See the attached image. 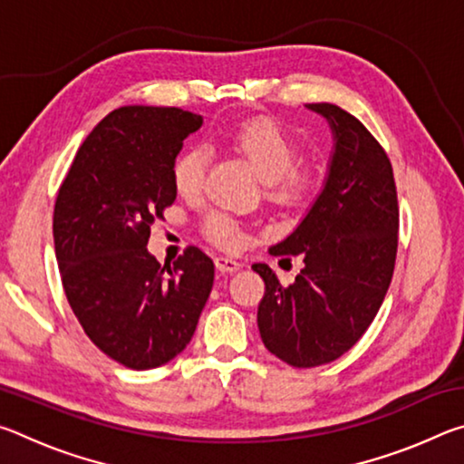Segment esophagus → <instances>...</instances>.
I'll return each instance as SVG.
<instances>
[{"label":"esophagus","mask_w":464,"mask_h":464,"mask_svg":"<svg viewBox=\"0 0 464 464\" xmlns=\"http://www.w3.org/2000/svg\"><path fill=\"white\" fill-rule=\"evenodd\" d=\"M215 266H217V270L223 274H233L241 268V264L237 260H233V257H217Z\"/></svg>","instance_id":"34e87169"}]
</instances>
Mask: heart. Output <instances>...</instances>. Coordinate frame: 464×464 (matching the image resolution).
<instances>
[{"label":"heart","mask_w":464,"mask_h":464,"mask_svg":"<svg viewBox=\"0 0 464 464\" xmlns=\"http://www.w3.org/2000/svg\"><path fill=\"white\" fill-rule=\"evenodd\" d=\"M231 147L237 151L260 182L268 184L270 198L282 204H301L309 200L317 188V169L313 166H295L298 157L296 140L268 119H257L241 124L229 137ZM207 176V155L202 149H188L174 163L176 190L194 198L202 192ZM204 231L217 246L237 247L241 231L231 217L213 213L204 221Z\"/></svg>","instance_id":"obj_1"}]
</instances>
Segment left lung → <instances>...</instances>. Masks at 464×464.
Returning a JSON list of instances; mask_svg holds the SVG:
<instances>
[{
  "mask_svg": "<svg viewBox=\"0 0 464 464\" xmlns=\"http://www.w3.org/2000/svg\"><path fill=\"white\" fill-rule=\"evenodd\" d=\"M334 135L327 178L296 229L268 251L298 256L303 270L282 286L266 264L257 327L282 362L313 368L345 354L379 313L397 257L399 207L384 149L340 106L307 104Z\"/></svg>",
  "mask_w": 464,
  "mask_h": 464,
  "instance_id": "obj_1",
  "label": "left lung"
}]
</instances>
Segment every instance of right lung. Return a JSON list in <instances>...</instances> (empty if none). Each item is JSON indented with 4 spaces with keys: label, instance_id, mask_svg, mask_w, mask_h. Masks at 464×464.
<instances>
[{
    "label": "right lung",
    "instance_id": "add662e5",
    "mask_svg": "<svg viewBox=\"0 0 464 464\" xmlns=\"http://www.w3.org/2000/svg\"><path fill=\"white\" fill-rule=\"evenodd\" d=\"M202 116L122 106L77 151L53 215L63 288L90 340L116 362L149 371L174 360L198 325L215 264L188 247L161 266L147 241L176 200L174 163Z\"/></svg>",
    "mask_w": 464,
    "mask_h": 464
}]
</instances>
